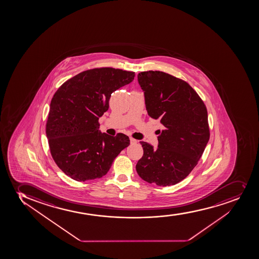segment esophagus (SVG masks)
I'll return each instance as SVG.
<instances>
[{"label":"esophagus","mask_w":259,"mask_h":259,"mask_svg":"<svg viewBox=\"0 0 259 259\" xmlns=\"http://www.w3.org/2000/svg\"><path fill=\"white\" fill-rule=\"evenodd\" d=\"M130 143H131V145H135V144H137V140L133 139V138H130Z\"/></svg>","instance_id":"1"}]
</instances>
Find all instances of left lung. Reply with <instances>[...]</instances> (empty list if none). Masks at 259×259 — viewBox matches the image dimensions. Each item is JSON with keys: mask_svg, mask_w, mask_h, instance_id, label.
I'll return each instance as SVG.
<instances>
[{"mask_svg": "<svg viewBox=\"0 0 259 259\" xmlns=\"http://www.w3.org/2000/svg\"><path fill=\"white\" fill-rule=\"evenodd\" d=\"M139 85L152 119L160 120L156 149L144 150L136 170L148 183L167 187L186 178L203 155L209 139L208 114L198 93L186 81L160 71L139 72Z\"/></svg>", "mask_w": 259, "mask_h": 259, "instance_id": "8db88e82", "label": "left lung"}]
</instances>
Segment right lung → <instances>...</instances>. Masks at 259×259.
Returning <instances> with one entry per match:
<instances>
[{"instance_id": "add662e5", "label": "right lung", "mask_w": 259, "mask_h": 259, "mask_svg": "<svg viewBox=\"0 0 259 259\" xmlns=\"http://www.w3.org/2000/svg\"><path fill=\"white\" fill-rule=\"evenodd\" d=\"M134 77V72L112 67L87 70L66 81L54 95L46 135L54 161L70 178L103 177L130 144L125 134L101 133L98 120L109 109L112 93Z\"/></svg>"}]
</instances>
